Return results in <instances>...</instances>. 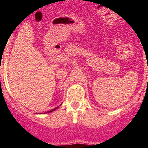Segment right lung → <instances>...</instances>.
Instances as JSON below:
<instances>
[{"instance_id":"1","label":"right lung","mask_w":148,"mask_h":148,"mask_svg":"<svg viewBox=\"0 0 148 148\" xmlns=\"http://www.w3.org/2000/svg\"><path fill=\"white\" fill-rule=\"evenodd\" d=\"M56 109H54V110H51V111H49V112H48V113H50V112H52V111L55 110H56Z\"/></svg>"}]
</instances>
